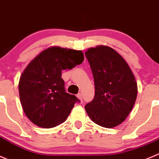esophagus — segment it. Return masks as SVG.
<instances>
[{
  "label": "esophagus",
  "mask_w": 159,
  "mask_h": 159,
  "mask_svg": "<svg viewBox=\"0 0 159 159\" xmlns=\"http://www.w3.org/2000/svg\"><path fill=\"white\" fill-rule=\"evenodd\" d=\"M77 97H78V98L80 101H82V95H81V93H78V95H77Z\"/></svg>",
  "instance_id": "esophagus-1"
}]
</instances>
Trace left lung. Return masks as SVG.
I'll return each mask as SVG.
<instances>
[{
	"instance_id": "obj_1",
	"label": "left lung",
	"mask_w": 159,
	"mask_h": 159,
	"mask_svg": "<svg viewBox=\"0 0 159 159\" xmlns=\"http://www.w3.org/2000/svg\"><path fill=\"white\" fill-rule=\"evenodd\" d=\"M85 57L95 82V97L84 106L86 112L101 127H116L125 120L136 101L134 75L125 60L111 47L89 48Z\"/></svg>"
}]
</instances>
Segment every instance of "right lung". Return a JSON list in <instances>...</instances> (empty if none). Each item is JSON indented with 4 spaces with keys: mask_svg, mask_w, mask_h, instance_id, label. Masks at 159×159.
I'll return each instance as SVG.
<instances>
[{
    "mask_svg": "<svg viewBox=\"0 0 159 159\" xmlns=\"http://www.w3.org/2000/svg\"><path fill=\"white\" fill-rule=\"evenodd\" d=\"M83 61L81 50L52 47L28 64L20 77L18 91L23 111L34 124L52 128L67 120L79 100L65 92L61 72Z\"/></svg>",
    "mask_w": 159,
    "mask_h": 159,
    "instance_id": "obj_1",
    "label": "right lung"
}]
</instances>
